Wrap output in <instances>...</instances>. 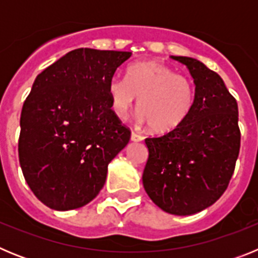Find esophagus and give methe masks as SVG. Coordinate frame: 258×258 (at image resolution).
Here are the masks:
<instances>
[{"instance_id": "1", "label": "esophagus", "mask_w": 258, "mask_h": 258, "mask_svg": "<svg viewBox=\"0 0 258 258\" xmlns=\"http://www.w3.org/2000/svg\"><path fill=\"white\" fill-rule=\"evenodd\" d=\"M142 140H143V137L141 136V134L136 133V132H133V133H132V141H133V142H140V141H142Z\"/></svg>"}]
</instances>
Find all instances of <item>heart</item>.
Masks as SVG:
<instances>
[{
  "mask_svg": "<svg viewBox=\"0 0 258 258\" xmlns=\"http://www.w3.org/2000/svg\"><path fill=\"white\" fill-rule=\"evenodd\" d=\"M111 108L126 118L138 98L141 120L156 133L181 126L190 115L195 93L188 79L156 61H141L126 71V80L113 77L108 84Z\"/></svg>",
  "mask_w": 258,
  "mask_h": 258,
  "instance_id": "heart-1",
  "label": "heart"
}]
</instances>
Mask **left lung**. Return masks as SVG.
Returning a JSON list of instances; mask_svg holds the SVG:
<instances>
[{"label":"left lung","instance_id":"1","mask_svg":"<svg viewBox=\"0 0 258 258\" xmlns=\"http://www.w3.org/2000/svg\"><path fill=\"white\" fill-rule=\"evenodd\" d=\"M170 58L194 77V106L181 126L146 138L149 160L142 179L157 207L188 216L214 204L229 186L240 150L238 103L220 75L202 61Z\"/></svg>","mask_w":258,"mask_h":258}]
</instances>
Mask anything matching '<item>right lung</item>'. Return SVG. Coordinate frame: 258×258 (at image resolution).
Listing matches in <instances>:
<instances>
[{
  "label": "right lung",
  "instance_id": "obj_1",
  "mask_svg": "<svg viewBox=\"0 0 258 258\" xmlns=\"http://www.w3.org/2000/svg\"><path fill=\"white\" fill-rule=\"evenodd\" d=\"M129 51L76 49L36 77L23 104L22 172L46 207H84L104 186L107 168L131 140L113 113L108 84Z\"/></svg>",
  "mask_w": 258,
  "mask_h": 258
}]
</instances>
